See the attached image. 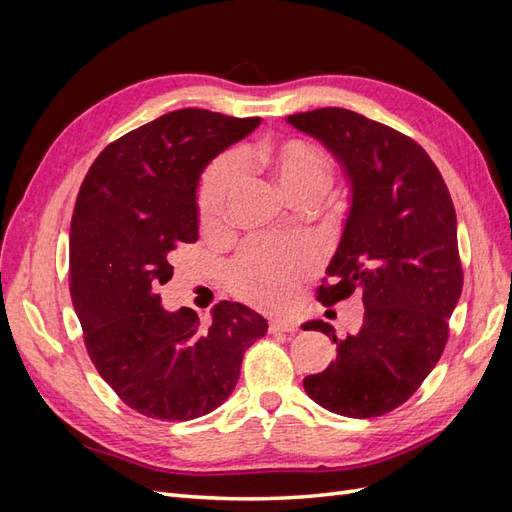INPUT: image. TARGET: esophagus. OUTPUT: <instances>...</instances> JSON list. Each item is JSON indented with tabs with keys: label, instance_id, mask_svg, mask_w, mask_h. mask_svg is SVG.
I'll use <instances>...</instances> for the list:
<instances>
[{
	"label": "esophagus",
	"instance_id": "esophagus-1",
	"mask_svg": "<svg viewBox=\"0 0 512 512\" xmlns=\"http://www.w3.org/2000/svg\"><path fill=\"white\" fill-rule=\"evenodd\" d=\"M297 327H294L292 320H271L269 322V333H294Z\"/></svg>",
	"mask_w": 512,
	"mask_h": 512
}]
</instances>
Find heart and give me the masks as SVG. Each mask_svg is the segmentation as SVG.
<instances>
[{
    "mask_svg": "<svg viewBox=\"0 0 512 512\" xmlns=\"http://www.w3.org/2000/svg\"><path fill=\"white\" fill-rule=\"evenodd\" d=\"M235 160H220L207 173L198 196L200 224L205 230H220L228 218L232 200L241 188V170L271 181L288 203L297 198H318L331 181V162L316 145L288 141L243 147ZM312 265L303 247H250L232 265V284L245 301L277 309L286 305L299 277Z\"/></svg>",
    "mask_w": 512,
    "mask_h": 512,
    "instance_id": "b5f03b06",
    "label": "heart"
}]
</instances>
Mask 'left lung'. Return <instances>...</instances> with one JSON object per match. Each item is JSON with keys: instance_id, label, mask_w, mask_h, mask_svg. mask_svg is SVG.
<instances>
[{"instance_id": "1", "label": "left lung", "mask_w": 512, "mask_h": 512, "mask_svg": "<svg viewBox=\"0 0 512 512\" xmlns=\"http://www.w3.org/2000/svg\"><path fill=\"white\" fill-rule=\"evenodd\" d=\"M342 166L350 207L318 299L333 305L359 292L361 329L337 339L329 322L303 331L333 337L337 356L303 380L329 412L369 418L395 410L440 361L463 273L451 194L412 138L348 108L288 115Z\"/></svg>"}]
</instances>
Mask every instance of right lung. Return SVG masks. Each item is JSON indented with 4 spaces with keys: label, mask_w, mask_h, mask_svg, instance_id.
Segmentation results:
<instances>
[{
    "label": "right lung",
    "mask_w": 512,
    "mask_h": 512,
    "mask_svg": "<svg viewBox=\"0 0 512 512\" xmlns=\"http://www.w3.org/2000/svg\"><path fill=\"white\" fill-rule=\"evenodd\" d=\"M260 126L181 108L108 145L81 185L70 228V297L89 359L123 404L149 418L190 421L235 391L245 350L269 324L222 301L211 324L162 307L177 247L198 239V185L224 149Z\"/></svg>",
    "instance_id": "right-lung-1"
}]
</instances>
